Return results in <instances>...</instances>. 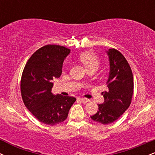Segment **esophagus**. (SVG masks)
Instances as JSON below:
<instances>
[{"instance_id": "1", "label": "esophagus", "mask_w": 155, "mask_h": 155, "mask_svg": "<svg viewBox=\"0 0 155 155\" xmlns=\"http://www.w3.org/2000/svg\"><path fill=\"white\" fill-rule=\"evenodd\" d=\"M79 100L81 101V102L83 103V104H86V103H87V102H89V99H87V98H84V97H81V98H79Z\"/></svg>"}]
</instances>
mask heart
<instances>
[{
  "instance_id": "1",
  "label": "heart",
  "mask_w": 155,
  "mask_h": 155,
  "mask_svg": "<svg viewBox=\"0 0 155 155\" xmlns=\"http://www.w3.org/2000/svg\"><path fill=\"white\" fill-rule=\"evenodd\" d=\"M78 60L88 71H96L100 66L101 60L97 55L92 51H86L81 53L78 57Z\"/></svg>"
}]
</instances>
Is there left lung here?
<instances>
[{
    "instance_id": "8db88e82",
    "label": "left lung",
    "mask_w": 155,
    "mask_h": 155,
    "mask_svg": "<svg viewBox=\"0 0 155 155\" xmlns=\"http://www.w3.org/2000/svg\"><path fill=\"white\" fill-rule=\"evenodd\" d=\"M107 54L110 71L107 90L102 92L104 102L98 104V111L90 117L103 124L115 122L129 108L134 88L132 70L124 55L115 49H109Z\"/></svg>"
}]
</instances>
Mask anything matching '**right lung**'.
Here are the masks:
<instances>
[{
	"mask_svg": "<svg viewBox=\"0 0 155 155\" xmlns=\"http://www.w3.org/2000/svg\"><path fill=\"white\" fill-rule=\"evenodd\" d=\"M71 50L60 45H46L35 51L27 62L21 78L24 104L38 120L48 125L63 122L76 99L54 95L52 80L62 74L63 63Z\"/></svg>",
	"mask_w": 155,
	"mask_h": 155,
	"instance_id": "add662e5",
	"label": "right lung"
}]
</instances>
